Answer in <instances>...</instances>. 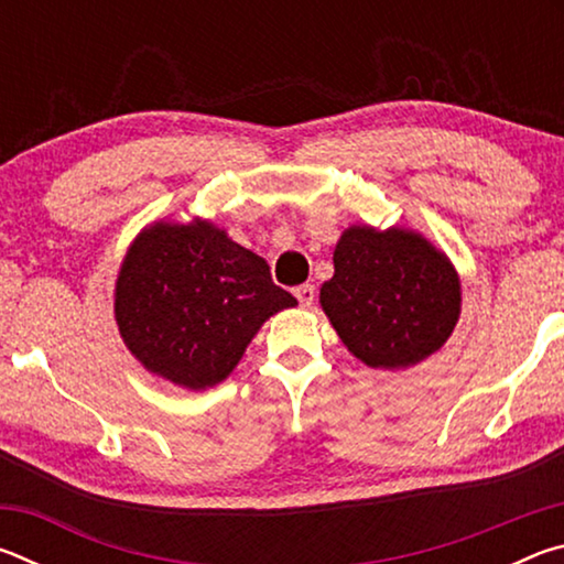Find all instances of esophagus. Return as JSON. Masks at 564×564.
Instances as JSON below:
<instances>
[{
	"label": "esophagus",
	"instance_id": "esophagus-1",
	"mask_svg": "<svg viewBox=\"0 0 564 564\" xmlns=\"http://www.w3.org/2000/svg\"><path fill=\"white\" fill-rule=\"evenodd\" d=\"M293 293H295V299H299V303L303 305V308H311L313 301H316V289H313L311 283L299 285V289H295Z\"/></svg>",
	"mask_w": 564,
	"mask_h": 564
}]
</instances>
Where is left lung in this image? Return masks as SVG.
Returning a JSON list of instances; mask_svg holds the SVG:
<instances>
[{"mask_svg": "<svg viewBox=\"0 0 564 564\" xmlns=\"http://www.w3.org/2000/svg\"><path fill=\"white\" fill-rule=\"evenodd\" d=\"M333 265L321 305L366 366H415L451 338L460 316V283L423 236L352 226L340 236Z\"/></svg>", "mask_w": 564, "mask_h": 564, "instance_id": "left-lung-1", "label": "left lung"}]
</instances>
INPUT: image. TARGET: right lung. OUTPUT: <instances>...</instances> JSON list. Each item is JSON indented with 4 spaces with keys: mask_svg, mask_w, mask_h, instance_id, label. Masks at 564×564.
<instances>
[{
    "mask_svg": "<svg viewBox=\"0 0 564 564\" xmlns=\"http://www.w3.org/2000/svg\"><path fill=\"white\" fill-rule=\"evenodd\" d=\"M295 299L269 263L212 224H156L139 236L117 281L129 350L171 383H221L263 321Z\"/></svg>",
    "mask_w": 564,
    "mask_h": 564,
    "instance_id": "obj_1",
    "label": "right lung"
}]
</instances>
